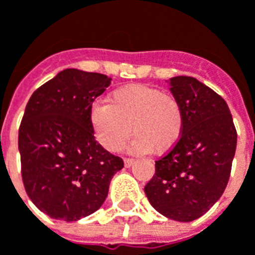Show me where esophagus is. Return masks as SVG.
<instances>
[{
  "mask_svg": "<svg viewBox=\"0 0 255 255\" xmlns=\"http://www.w3.org/2000/svg\"><path fill=\"white\" fill-rule=\"evenodd\" d=\"M132 164H133V158H127V157L124 158V165L126 166H131Z\"/></svg>",
  "mask_w": 255,
  "mask_h": 255,
  "instance_id": "34e87169",
  "label": "esophagus"
}]
</instances>
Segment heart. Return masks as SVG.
Wrapping results in <instances>:
<instances>
[{
  "label": "heart",
  "instance_id": "heart-1",
  "mask_svg": "<svg viewBox=\"0 0 255 255\" xmlns=\"http://www.w3.org/2000/svg\"><path fill=\"white\" fill-rule=\"evenodd\" d=\"M90 124L97 140L111 153L123 149L132 127L133 151L162 154L182 136L184 112L173 94L146 84H127L112 91L108 105H93Z\"/></svg>",
  "mask_w": 255,
  "mask_h": 255
}]
</instances>
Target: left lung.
<instances>
[{"label": "left lung", "instance_id": "obj_1", "mask_svg": "<svg viewBox=\"0 0 255 255\" xmlns=\"http://www.w3.org/2000/svg\"><path fill=\"white\" fill-rule=\"evenodd\" d=\"M169 80L171 93L182 104L184 127L179 142L155 161L144 192L157 212L187 223L223 195L238 133L227 102L210 87L190 76Z\"/></svg>", "mask_w": 255, "mask_h": 255}]
</instances>
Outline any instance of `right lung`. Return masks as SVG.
I'll list each match as a JSON object with an SVG mask.
<instances>
[{
    "mask_svg": "<svg viewBox=\"0 0 255 255\" xmlns=\"http://www.w3.org/2000/svg\"><path fill=\"white\" fill-rule=\"evenodd\" d=\"M112 79L64 69L27 102L19 127L21 179L25 192L49 217L76 221L94 213L124 162L94 138L93 102Z\"/></svg>",
    "mask_w": 255,
    "mask_h": 255,
    "instance_id": "right-lung-1",
    "label": "right lung"
}]
</instances>
